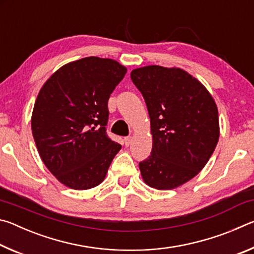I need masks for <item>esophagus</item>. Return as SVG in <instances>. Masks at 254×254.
Returning a JSON list of instances; mask_svg holds the SVG:
<instances>
[{
    "mask_svg": "<svg viewBox=\"0 0 254 254\" xmlns=\"http://www.w3.org/2000/svg\"><path fill=\"white\" fill-rule=\"evenodd\" d=\"M131 142H132V137L131 136L124 137V144H126V147H128V145L131 144Z\"/></svg>",
    "mask_w": 254,
    "mask_h": 254,
    "instance_id": "1",
    "label": "esophagus"
}]
</instances>
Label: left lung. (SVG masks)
<instances>
[{
  "label": "left lung",
  "mask_w": 254,
  "mask_h": 254,
  "mask_svg": "<svg viewBox=\"0 0 254 254\" xmlns=\"http://www.w3.org/2000/svg\"><path fill=\"white\" fill-rule=\"evenodd\" d=\"M131 79L148 107L151 156L139 163L148 186L168 190L204 168L220 137L216 103L198 79L180 68H136Z\"/></svg>",
  "instance_id": "8db88e82"
}]
</instances>
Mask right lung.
<instances>
[{"label":"right lung","mask_w":254,"mask_h":254,"mask_svg":"<svg viewBox=\"0 0 254 254\" xmlns=\"http://www.w3.org/2000/svg\"><path fill=\"white\" fill-rule=\"evenodd\" d=\"M127 74L113 59L86 57L55 71L34 103L31 128L48 170L71 189L96 187L121 144L106 134L107 101Z\"/></svg>","instance_id":"add662e5"}]
</instances>
